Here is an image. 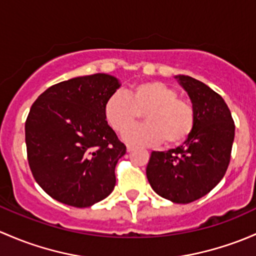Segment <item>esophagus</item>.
I'll return each instance as SVG.
<instances>
[{"mask_svg": "<svg viewBox=\"0 0 256 256\" xmlns=\"http://www.w3.org/2000/svg\"><path fill=\"white\" fill-rule=\"evenodd\" d=\"M132 150H134V146H127V152H132Z\"/></svg>", "mask_w": 256, "mask_h": 256, "instance_id": "34e87169", "label": "esophagus"}]
</instances>
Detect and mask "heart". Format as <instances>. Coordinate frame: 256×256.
Instances as JSON below:
<instances>
[{
  "mask_svg": "<svg viewBox=\"0 0 256 256\" xmlns=\"http://www.w3.org/2000/svg\"><path fill=\"white\" fill-rule=\"evenodd\" d=\"M144 114L146 125L128 127ZM104 120L116 132L127 131L123 139L136 146H180L188 139L196 122L190 101L180 98L176 90L160 81H146L110 94L104 106Z\"/></svg>",
  "mask_w": 256,
  "mask_h": 256,
  "instance_id": "obj_1",
  "label": "heart"
}]
</instances>
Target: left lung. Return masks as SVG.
Segmentation results:
<instances>
[{"label": "left lung", "instance_id": "obj_1", "mask_svg": "<svg viewBox=\"0 0 256 256\" xmlns=\"http://www.w3.org/2000/svg\"><path fill=\"white\" fill-rule=\"evenodd\" d=\"M188 94L196 113L191 136L182 146L152 152L146 178L159 196L190 204L218 185L230 162L236 126L224 100L201 81L175 76Z\"/></svg>", "mask_w": 256, "mask_h": 256}]
</instances>
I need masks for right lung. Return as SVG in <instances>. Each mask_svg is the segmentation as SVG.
Returning a JSON list of instances; mask_svg holds the SVG:
<instances>
[{"label":"right lung","mask_w":256,"mask_h":256,"mask_svg":"<svg viewBox=\"0 0 256 256\" xmlns=\"http://www.w3.org/2000/svg\"><path fill=\"white\" fill-rule=\"evenodd\" d=\"M120 86L107 74L78 76L52 85L32 104L28 162L38 185L56 201L90 207L114 188L116 165L127 148L104 120V106Z\"/></svg>","instance_id":"right-lung-1"}]
</instances>
